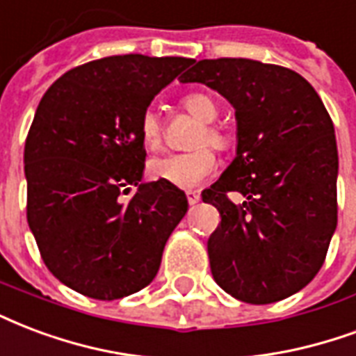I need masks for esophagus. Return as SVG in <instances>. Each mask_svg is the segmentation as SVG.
Returning a JSON list of instances; mask_svg holds the SVG:
<instances>
[{"label":"esophagus","mask_w":356,"mask_h":356,"mask_svg":"<svg viewBox=\"0 0 356 356\" xmlns=\"http://www.w3.org/2000/svg\"><path fill=\"white\" fill-rule=\"evenodd\" d=\"M186 200H188V204H191V205H196L200 200H202V196H200V192L188 191V192H186Z\"/></svg>","instance_id":"esophagus-1"}]
</instances>
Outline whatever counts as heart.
<instances>
[{
    "label": "heart",
    "mask_w": 356,
    "mask_h": 356,
    "mask_svg": "<svg viewBox=\"0 0 356 356\" xmlns=\"http://www.w3.org/2000/svg\"><path fill=\"white\" fill-rule=\"evenodd\" d=\"M181 107L202 122L192 139V145H200V147L185 152H168L162 156L152 158L149 162V173L152 179H158V181H165L181 188H191V186L200 185L207 177H211L218 168V160L213 149L203 143H209L218 151H226L230 147L232 139L220 126L213 122L218 115V107L209 94L191 92L181 97ZM139 134L149 151H156L162 145L164 124L156 111L147 109L141 115Z\"/></svg>",
    "instance_id": "heart-1"
}]
</instances>
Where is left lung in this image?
I'll use <instances>...</instances> for the list:
<instances>
[{"label": "left lung", "mask_w": 356, "mask_h": 356, "mask_svg": "<svg viewBox=\"0 0 356 356\" xmlns=\"http://www.w3.org/2000/svg\"><path fill=\"white\" fill-rule=\"evenodd\" d=\"M181 83H202L236 109V158L202 192L220 225L207 241L213 279L234 298L272 304L302 291L338 225L332 118L296 71L247 58L200 60ZM228 191L244 194L236 206Z\"/></svg>", "instance_id": "left-lung-1"}]
</instances>
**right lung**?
Listing matches in <instances>:
<instances>
[{"label":"right lung","instance_id":"1","mask_svg":"<svg viewBox=\"0 0 356 356\" xmlns=\"http://www.w3.org/2000/svg\"><path fill=\"white\" fill-rule=\"evenodd\" d=\"M194 60L122 54L73 67L44 92L24 147L28 225L56 279L117 300L151 283L188 209L165 181L141 183L139 120ZM131 186L138 191L128 200Z\"/></svg>","mask_w":356,"mask_h":356}]
</instances>
